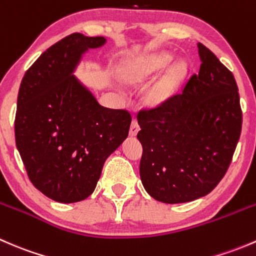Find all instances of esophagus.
Returning a JSON list of instances; mask_svg holds the SVG:
<instances>
[{
	"instance_id": "1",
	"label": "esophagus",
	"mask_w": 256,
	"mask_h": 256,
	"mask_svg": "<svg viewBox=\"0 0 256 256\" xmlns=\"http://www.w3.org/2000/svg\"><path fill=\"white\" fill-rule=\"evenodd\" d=\"M138 130H140V125H138V120H136V118H132V121H131V126H130V135L136 136L138 135Z\"/></svg>"
}]
</instances>
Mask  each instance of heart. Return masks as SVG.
<instances>
[{
	"instance_id": "heart-1",
	"label": "heart",
	"mask_w": 256,
	"mask_h": 256,
	"mask_svg": "<svg viewBox=\"0 0 256 256\" xmlns=\"http://www.w3.org/2000/svg\"><path fill=\"white\" fill-rule=\"evenodd\" d=\"M172 58L174 56L170 53H157L146 56V58L131 62L128 68V78L134 80V82H140V80L146 79L147 76H152V74L166 68L172 62ZM184 63L183 62H177L172 66L171 70L168 72V74L154 88V96L164 98L166 95H168L170 92H174L180 82V80H182L183 76H184Z\"/></svg>"
}]
</instances>
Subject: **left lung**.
Here are the masks:
<instances>
[{
	"instance_id": "left-lung-1",
	"label": "left lung",
	"mask_w": 256,
	"mask_h": 256,
	"mask_svg": "<svg viewBox=\"0 0 256 256\" xmlns=\"http://www.w3.org/2000/svg\"><path fill=\"white\" fill-rule=\"evenodd\" d=\"M200 68L180 92L140 110V177L162 203H184L216 187L233 158L242 114L232 72L198 43Z\"/></svg>"
}]
</instances>
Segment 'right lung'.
<instances>
[{
  "mask_svg": "<svg viewBox=\"0 0 256 256\" xmlns=\"http://www.w3.org/2000/svg\"><path fill=\"white\" fill-rule=\"evenodd\" d=\"M105 42L73 33L43 52L20 82L16 146L30 182L56 202L89 197L128 135L130 112L102 106L73 76L82 53Z\"/></svg>",
  "mask_w": 256,
  "mask_h": 256,
  "instance_id": "obj_1",
  "label": "right lung"
}]
</instances>
